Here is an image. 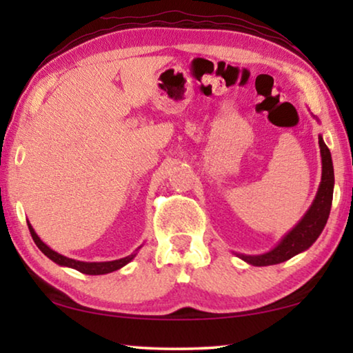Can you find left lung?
<instances>
[{"label":"left lung","instance_id":"obj_1","mask_svg":"<svg viewBox=\"0 0 353 353\" xmlns=\"http://www.w3.org/2000/svg\"><path fill=\"white\" fill-rule=\"evenodd\" d=\"M319 148L322 157V179L318 194H316L313 204L308 208L305 216L299 221V224L279 243L277 248H274L270 252L263 255H240L244 261L254 266L277 265V263L290 260L291 256L308 249L318 240L322 229L327 224L328 214H330L334 183L332 155L324 140H322V137H319Z\"/></svg>","mask_w":353,"mask_h":353}]
</instances>
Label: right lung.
<instances>
[{"label":"right lung","instance_id":"obj_1","mask_svg":"<svg viewBox=\"0 0 353 353\" xmlns=\"http://www.w3.org/2000/svg\"><path fill=\"white\" fill-rule=\"evenodd\" d=\"M29 227V232H31V236L34 243L37 244V248L43 252L48 259H51L54 263L61 266H68V268H73V270L79 271L82 274H88V276H101V274H109L119 270V268H123L124 265H128V263L134 259L135 254L129 255V256H124V259H119V260H113V261H101V263H87V261H77L73 259H68V256H63L61 254L54 252V250L50 249L46 246V244L40 240L35 234L34 229L31 227V224H28Z\"/></svg>","mask_w":353,"mask_h":353}]
</instances>
